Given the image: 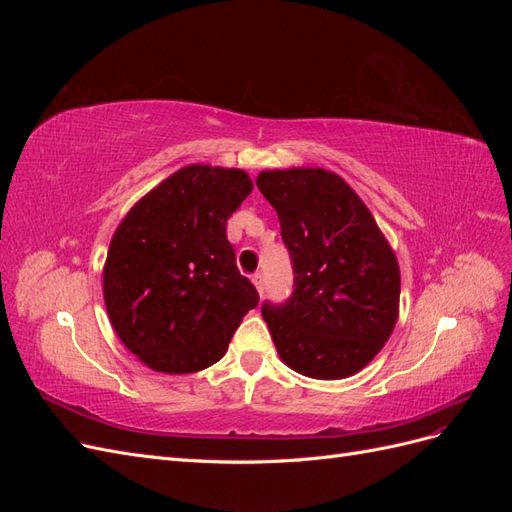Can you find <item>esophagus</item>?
I'll list each match as a JSON object with an SVG mask.
<instances>
[{
    "mask_svg": "<svg viewBox=\"0 0 512 512\" xmlns=\"http://www.w3.org/2000/svg\"><path fill=\"white\" fill-rule=\"evenodd\" d=\"M252 284L256 286L258 294L265 292V275H262V273H254V275H252Z\"/></svg>",
    "mask_w": 512,
    "mask_h": 512,
    "instance_id": "esophagus-1",
    "label": "esophagus"
}]
</instances>
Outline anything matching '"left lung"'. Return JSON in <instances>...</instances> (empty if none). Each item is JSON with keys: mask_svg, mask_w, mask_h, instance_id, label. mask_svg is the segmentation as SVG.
<instances>
[{"mask_svg": "<svg viewBox=\"0 0 512 512\" xmlns=\"http://www.w3.org/2000/svg\"><path fill=\"white\" fill-rule=\"evenodd\" d=\"M256 185L277 211L294 269L292 297L262 305L277 354L307 378L354 376L389 342L399 316L391 243L333 170H262Z\"/></svg>", "mask_w": 512, "mask_h": 512, "instance_id": "left-lung-1", "label": "left lung"}]
</instances>
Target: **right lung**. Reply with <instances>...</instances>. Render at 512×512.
<instances>
[{"mask_svg": "<svg viewBox=\"0 0 512 512\" xmlns=\"http://www.w3.org/2000/svg\"><path fill=\"white\" fill-rule=\"evenodd\" d=\"M254 183L241 168L190 164L126 213L108 247V320L138 361L160 374L218 363L258 292L237 269L226 222Z\"/></svg>", "mask_w": 512, "mask_h": 512, "instance_id": "add662e5", "label": "right lung"}]
</instances>
